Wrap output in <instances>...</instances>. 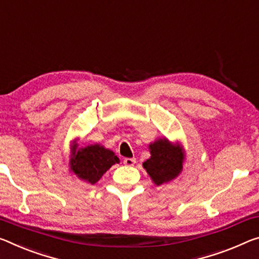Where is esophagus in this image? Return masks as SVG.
Returning a JSON list of instances; mask_svg holds the SVG:
<instances>
[{
    "mask_svg": "<svg viewBox=\"0 0 259 259\" xmlns=\"http://www.w3.org/2000/svg\"><path fill=\"white\" fill-rule=\"evenodd\" d=\"M135 162H136V159L135 158H125L123 160V163H124L125 166H134Z\"/></svg>",
    "mask_w": 259,
    "mask_h": 259,
    "instance_id": "1",
    "label": "esophagus"
}]
</instances>
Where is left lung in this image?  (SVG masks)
Listing matches in <instances>:
<instances>
[{
  "instance_id": "8db88e82",
  "label": "left lung",
  "mask_w": 259,
  "mask_h": 259,
  "mask_svg": "<svg viewBox=\"0 0 259 259\" xmlns=\"http://www.w3.org/2000/svg\"><path fill=\"white\" fill-rule=\"evenodd\" d=\"M151 158L143 162L147 174L154 184L161 186L178 178L182 171L184 151L179 144H173L167 138H160L149 145Z\"/></svg>"
}]
</instances>
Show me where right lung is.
<instances>
[{"instance_id":"obj_1","label":"right lung","mask_w":259,"mask_h":259,"mask_svg":"<svg viewBox=\"0 0 259 259\" xmlns=\"http://www.w3.org/2000/svg\"><path fill=\"white\" fill-rule=\"evenodd\" d=\"M71 153L70 169L78 179L90 184L97 183L110 167L120 162L113 151L99 144L77 149L76 142H73Z\"/></svg>"}]
</instances>
